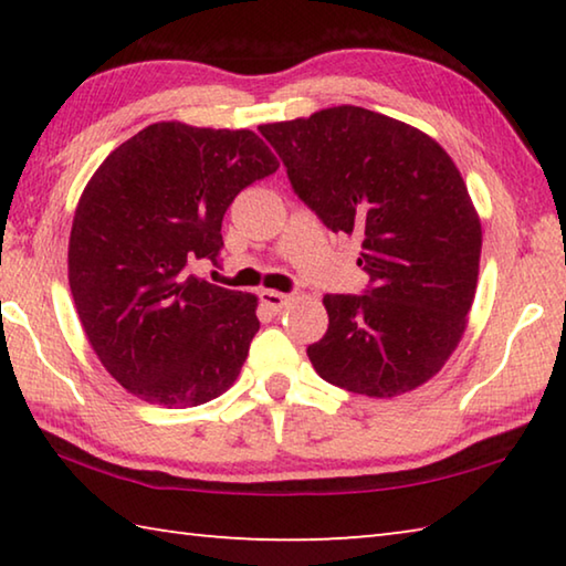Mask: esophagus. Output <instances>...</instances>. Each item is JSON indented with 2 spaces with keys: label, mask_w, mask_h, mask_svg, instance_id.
I'll list each match as a JSON object with an SVG mask.
<instances>
[{
  "label": "esophagus",
  "mask_w": 566,
  "mask_h": 566,
  "mask_svg": "<svg viewBox=\"0 0 566 566\" xmlns=\"http://www.w3.org/2000/svg\"><path fill=\"white\" fill-rule=\"evenodd\" d=\"M260 300H262V304L266 306V310L282 312L284 306L292 304L294 296L292 294H284V292H276V290H264V292H260Z\"/></svg>",
  "instance_id": "1"
}]
</instances>
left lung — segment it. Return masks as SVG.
Wrapping results in <instances>:
<instances>
[{"instance_id":"1","label":"left lung","mask_w":566,"mask_h":566,"mask_svg":"<svg viewBox=\"0 0 566 566\" xmlns=\"http://www.w3.org/2000/svg\"><path fill=\"white\" fill-rule=\"evenodd\" d=\"M296 195L332 232L361 237L371 290L327 294L329 329L310 354L334 387L371 399L417 389L469 324L482 222L452 157L407 122L342 104L262 124Z\"/></svg>"}]
</instances>
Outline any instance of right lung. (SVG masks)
Listing matches in <instances>:
<instances>
[{
  "label": "right lung",
  "mask_w": 566,
  "mask_h": 566,
  "mask_svg": "<svg viewBox=\"0 0 566 566\" xmlns=\"http://www.w3.org/2000/svg\"><path fill=\"white\" fill-rule=\"evenodd\" d=\"M276 167L252 129L171 119L122 142L87 181L70 234V290L94 354L134 397L187 409L237 381L260 300L189 266L217 262L227 207Z\"/></svg>",
  "instance_id": "add662e5"
}]
</instances>
